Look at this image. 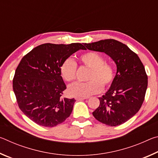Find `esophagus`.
Returning <instances> with one entry per match:
<instances>
[{"label":"esophagus","mask_w":158,"mask_h":158,"mask_svg":"<svg viewBox=\"0 0 158 158\" xmlns=\"http://www.w3.org/2000/svg\"><path fill=\"white\" fill-rule=\"evenodd\" d=\"M88 98H81V97H76L75 99L77 100H85V99H87Z\"/></svg>","instance_id":"obj_1"}]
</instances>
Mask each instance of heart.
Returning <instances> with one entry per match:
<instances>
[{"label": "heart", "mask_w": 158, "mask_h": 158, "mask_svg": "<svg viewBox=\"0 0 158 158\" xmlns=\"http://www.w3.org/2000/svg\"><path fill=\"white\" fill-rule=\"evenodd\" d=\"M79 60L83 65L90 69L87 76L89 81L77 83L68 89L69 94L74 97H89L102 91L104 87L111 86L116 77V69L111 62L105 61L100 53L88 52L81 55ZM77 65L72 58H67L60 67L64 80L73 82L76 79Z\"/></svg>", "instance_id": "obj_1"}]
</instances>
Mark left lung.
<instances>
[{
	"mask_svg": "<svg viewBox=\"0 0 158 158\" xmlns=\"http://www.w3.org/2000/svg\"><path fill=\"white\" fill-rule=\"evenodd\" d=\"M85 49L105 52L114 60L117 73L100 105L93 112L98 121L109 126L124 123L137 113L145 99L148 76L137 54L114 39L85 43Z\"/></svg>",
	"mask_w": 158,
	"mask_h": 158,
	"instance_id": "1",
	"label": "left lung"
}]
</instances>
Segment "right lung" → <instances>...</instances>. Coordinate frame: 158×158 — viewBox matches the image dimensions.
I'll use <instances>...</instances> for the list:
<instances>
[{
	"label": "right lung",
	"instance_id": "obj_1",
	"mask_svg": "<svg viewBox=\"0 0 158 158\" xmlns=\"http://www.w3.org/2000/svg\"><path fill=\"white\" fill-rule=\"evenodd\" d=\"M79 49H85L81 43H46L21 60L13 78V90L19 107L36 124L54 127L70 116L75 100L63 97L67 87L60 67Z\"/></svg>",
	"mask_w": 158,
	"mask_h": 158
}]
</instances>
